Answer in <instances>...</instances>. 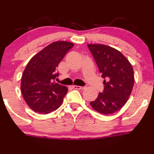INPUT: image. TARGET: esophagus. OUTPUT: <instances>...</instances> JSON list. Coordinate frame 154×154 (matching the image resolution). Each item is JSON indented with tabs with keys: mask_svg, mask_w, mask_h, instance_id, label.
<instances>
[{
	"mask_svg": "<svg viewBox=\"0 0 154 154\" xmlns=\"http://www.w3.org/2000/svg\"><path fill=\"white\" fill-rule=\"evenodd\" d=\"M72 88H74V89H76V90H83V89H85V86H78V85H73V86H72Z\"/></svg>",
	"mask_w": 154,
	"mask_h": 154,
	"instance_id": "1",
	"label": "esophagus"
}]
</instances>
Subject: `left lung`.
Segmentation results:
<instances>
[{"mask_svg":"<svg viewBox=\"0 0 154 154\" xmlns=\"http://www.w3.org/2000/svg\"><path fill=\"white\" fill-rule=\"evenodd\" d=\"M101 76L104 89L94 101L93 109L104 115L118 112L128 100L134 85L133 69L129 60L115 48L106 45H88Z\"/></svg>","mask_w":154,"mask_h":154,"instance_id":"8db88e82","label":"left lung"}]
</instances>
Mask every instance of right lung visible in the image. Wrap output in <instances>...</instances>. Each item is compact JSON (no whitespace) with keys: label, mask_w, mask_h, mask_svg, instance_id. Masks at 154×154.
Instances as JSON below:
<instances>
[{"label":"right lung","mask_w":154,"mask_h":154,"mask_svg":"<svg viewBox=\"0 0 154 154\" xmlns=\"http://www.w3.org/2000/svg\"><path fill=\"white\" fill-rule=\"evenodd\" d=\"M73 43L54 42L33 56L22 77L21 90L26 103L34 112L48 114L58 109L67 93L66 86L55 83L57 66Z\"/></svg>","instance_id":"1"}]
</instances>
